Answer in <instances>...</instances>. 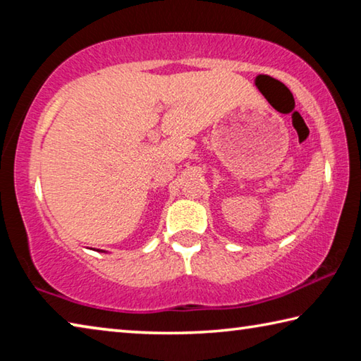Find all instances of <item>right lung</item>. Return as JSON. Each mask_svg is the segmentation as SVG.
<instances>
[{"label":"right lung","mask_w":361,"mask_h":361,"mask_svg":"<svg viewBox=\"0 0 361 361\" xmlns=\"http://www.w3.org/2000/svg\"><path fill=\"white\" fill-rule=\"evenodd\" d=\"M100 252H103V250H100Z\"/></svg>","instance_id":"add662e5"}]
</instances>
